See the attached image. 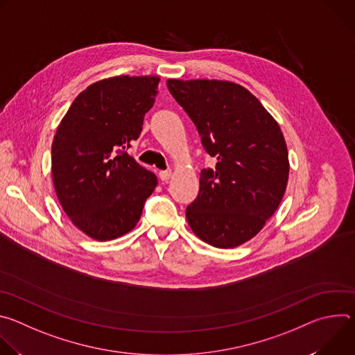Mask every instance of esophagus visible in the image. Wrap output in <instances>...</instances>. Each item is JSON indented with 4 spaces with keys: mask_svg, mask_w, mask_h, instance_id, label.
<instances>
[{
    "mask_svg": "<svg viewBox=\"0 0 355 355\" xmlns=\"http://www.w3.org/2000/svg\"><path fill=\"white\" fill-rule=\"evenodd\" d=\"M159 177L162 181H168L171 178V171L170 170H166V171H160L159 173Z\"/></svg>",
    "mask_w": 355,
    "mask_h": 355,
    "instance_id": "1",
    "label": "esophagus"
}]
</instances>
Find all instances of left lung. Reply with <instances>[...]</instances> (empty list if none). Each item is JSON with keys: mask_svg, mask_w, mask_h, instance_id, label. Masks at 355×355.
<instances>
[{"mask_svg": "<svg viewBox=\"0 0 355 355\" xmlns=\"http://www.w3.org/2000/svg\"><path fill=\"white\" fill-rule=\"evenodd\" d=\"M202 146L216 159L200 171L199 192L187 207L192 232L219 248L254 237L285 193L289 162L277 121L244 87L218 80H167Z\"/></svg>", "mask_w": 355, "mask_h": 355, "instance_id": "8db88e82", "label": "left lung"}]
</instances>
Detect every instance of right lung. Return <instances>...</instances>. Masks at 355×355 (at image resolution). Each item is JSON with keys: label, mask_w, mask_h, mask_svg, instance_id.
<instances>
[{"label": "right lung", "mask_w": 355, "mask_h": 355, "mask_svg": "<svg viewBox=\"0 0 355 355\" xmlns=\"http://www.w3.org/2000/svg\"><path fill=\"white\" fill-rule=\"evenodd\" d=\"M160 78L119 76L77 95L52 143V174L60 205L76 227L107 241L130 232L157 177L126 150L153 107Z\"/></svg>", "instance_id": "right-lung-1"}]
</instances>
